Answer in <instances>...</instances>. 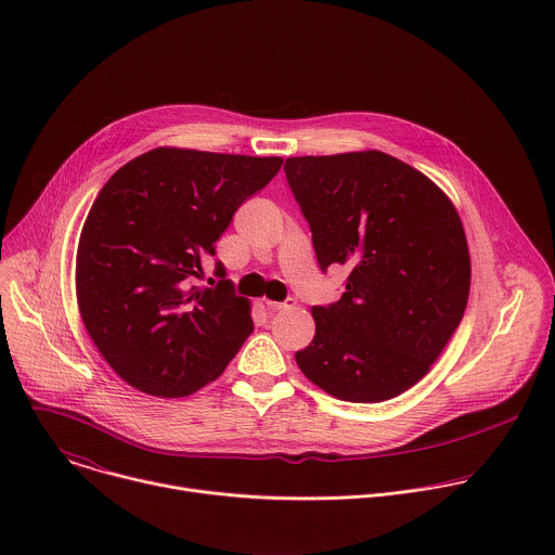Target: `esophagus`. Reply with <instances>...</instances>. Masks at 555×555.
I'll return each instance as SVG.
<instances>
[{"label": "esophagus", "instance_id": "1", "mask_svg": "<svg viewBox=\"0 0 555 555\" xmlns=\"http://www.w3.org/2000/svg\"><path fill=\"white\" fill-rule=\"evenodd\" d=\"M294 305V298H287V300H283V302H279V300H266V307L270 309V311H281V309H289Z\"/></svg>", "mask_w": 555, "mask_h": 555}]
</instances>
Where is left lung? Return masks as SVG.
I'll list each match as a JSON object with an SVG mask.
<instances>
[{"label":"left lung","mask_w":555,"mask_h":555,"mask_svg":"<svg viewBox=\"0 0 555 555\" xmlns=\"http://www.w3.org/2000/svg\"><path fill=\"white\" fill-rule=\"evenodd\" d=\"M285 178L323 272L347 266L340 300L315 305L296 362L345 402H384L417 384L459 327L469 255L450 199L382 151L287 157Z\"/></svg>","instance_id":"8db88e82"}]
</instances>
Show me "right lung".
<instances>
[{"mask_svg": "<svg viewBox=\"0 0 555 555\" xmlns=\"http://www.w3.org/2000/svg\"><path fill=\"white\" fill-rule=\"evenodd\" d=\"M281 157L160 146L101 189L76 253L81 319L107 364L133 388L184 398L219 377L253 332L250 302L219 281L199 287L204 259Z\"/></svg>", "mask_w": 555, "mask_h": 555, "instance_id": "right-lung-1", "label": "right lung"}]
</instances>
